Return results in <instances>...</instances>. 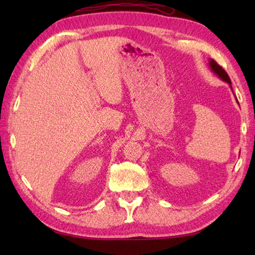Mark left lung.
Segmentation results:
<instances>
[{"instance_id": "left-lung-1", "label": "left lung", "mask_w": 255, "mask_h": 255, "mask_svg": "<svg viewBox=\"0 0 255 255\" xmlns=\"http://www.w3.org/2000/svg\"><path fill=\"white\" fill-rule=\"evenodd\" d=\"M209 66H210V68H211V71H213V72L215 73V74L219 77V79H222L223 81L227 82V83L230 84V86L232 88V83H231L230 76H228V74H227V73L225 72V70H224V68H223L222 66H219L218 64L216 63L214 59H210V60H209Z\"/></svg>"}]
</instances>
